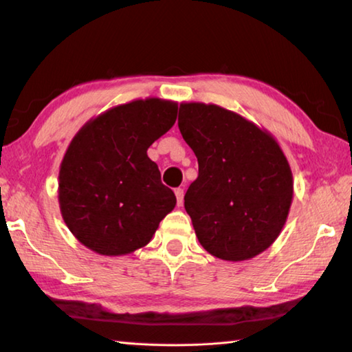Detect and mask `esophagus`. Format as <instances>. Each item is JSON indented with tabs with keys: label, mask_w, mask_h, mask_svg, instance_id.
Instances as JSON below:
<instances>
[{
	"label": "esophagus",
	"mask_w": 352,
	"mask_h": 352,
	"mask_svg": "<svg viewBox=\"0 0 352 352\" xmlns=\"http://www.w3.org/2000/svg\"><path fill=\"white\" fill-rule=\"evenodd\" d=\"M175 195H176L177 205H179V207H181L182 202H184V190H182V188H176V190H175Z\"/></svg>",
	"instance_id": "obj_1"
}]
</instances>
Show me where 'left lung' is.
Here are the masks:
<instances>
[{
  "label": "left lung",
  "mask_w": 352,
  "mask_h": 352,
  "mask_svg": "<svg viewBox=\"0 0 352 352\" xmlns=\"http://www.w3.org/2000/svg\"><path fill=\"white\" fill-rule=\"evenodd\" d=\"M177 125L199 164L184 205L202 247L231 262L270 248L293 202V173L276 139L214 104H181Z\"/></svg>",
  "instance_id": "8db88e82"
}]
</instances>
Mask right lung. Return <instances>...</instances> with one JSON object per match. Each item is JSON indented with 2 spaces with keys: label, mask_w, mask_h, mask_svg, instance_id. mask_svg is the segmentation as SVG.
<instances>
[{
  "label": "right lung",
  "mask_w": 352,
  "mask_h": 352,
  "mask_svg": "<svg viewBox=\"0 0 352 352\" xmlns=\"http://www.w3.org/2000/svg\"><path fill=\"white\" fill-rule=\"evenodd\" d=\"M177 104L136 99L91 119L72 139L59 168L58 201L65 225L85 247L122 256L147 245L176 205L147 156L173 127Z\"/></svg>",
  "instance_id": "add662e5"
}]
</instances>
